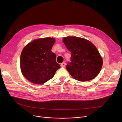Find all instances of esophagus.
<instances>
[{
	"label": "esophagus",
	"instance_id": "34e87169",
	"mask_svg": "<svg viewBox=\"0 0 122 122\" xmlns=\"http://www.w3.org/2000/svg\"><path fill=\"white\" fill-rule=\"evenodd\" d=\"M66 65V63L65 62H62L61 64V66L62 67H65Z\"/></svg>",
	"mask_w": 122,
	"mask_h": 122
}]
</instances>
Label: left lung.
Here are the masks:
<instances>
[{
    "mask_svg": "<svg viewBox=\"0 0 122 122\" xmlns=\"http://www.w3.org/2000/svg\"><path fill=\"white\" fill-rule=\"evenodd\" d=\"M63 43L70 52V62L66 69L73 78L79 81L94 78L102 69L103 61L97 48L86 39L68 36Z\"/></svg>",
    "mask_w": 122,
    "mask_h": 122,
    "instance_id": "obj_1",
    "label": "left lung"
}]
</instances>
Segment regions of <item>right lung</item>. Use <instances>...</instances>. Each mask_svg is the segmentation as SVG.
Instances as JSON below:
<instances>
[{
    "instance_id": "obj_1",
    "label": "right lung",
    "mask_w": 122,
    "mask_h": 122,
    "mask_svg": "<svg viewBox=\"0 0 122 122\" xmlns=\"http://www.w3.org/2000/svg\"><path fill=\"white\" fill-rule=\"evenodd\" d=\"M55 41L53 38L36 39L23 49L20 66L25 77L33 83L42 84L53 77L61 67L56 61V55L51 51Z\"/></svg>"
}]
</instances>
